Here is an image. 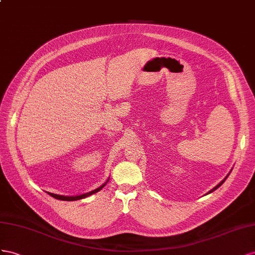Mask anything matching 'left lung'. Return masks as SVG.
Segmentation results:
<instances>
[{
    "instance_id": "8db88e82",
    "label": "left lung",
    "mask_w": 255,
    "mask_h": 255,
    "mask_svg": "<svg viewBox=\"0 0 255 255\" xmlns=\"http://www.w3.org/2000/svg\"><path fill=\"white\" fill-rule=\"evenodd\" d=\"M230 173H231V171H230ZM230 173L228 174V175H227V176H225V177H224V179H222V180L220 181V183H219V184H218V185H217L216 187H214V188L212 189V190H210V191H208V192H207V194H208V193H212L213 191H215V190H216V189H218V188H219V187H220V186H221V185H222V184L224 183V181H225V179H227V178H228V176L230 175Z\"/></svg>"
}]
</instances>
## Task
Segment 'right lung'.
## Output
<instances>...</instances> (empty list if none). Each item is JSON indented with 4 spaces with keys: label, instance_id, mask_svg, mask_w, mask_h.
I'll return each mask as SVG.
<instances>
[{
    "label": "right lung",
    "instance_id": "obj_1",
    "mask_svg": "<svg viewBox=\"0 0 255 255\" xmlns=\"http://www.w3.org/2000/svg\"><path fill=\"white\" fill-rule=\"evenodd\" d=\"M109 179H110V177H109V178L107 179V181H106L105 184H103V185H101L100 187L96 188L95 190L90 191V192H87V193L80 194V195H70V196H68V195H60V194H55V193H51V192H48V193H49L51 196H52V198L57 199V200H61V201H77V200H81V199L86 198V196H90V195H92V194H94V193H96V192L100 191L101 189H103V188L107 185V183L109 181Z\"/></svg>",
    "mask_w": 255,
    "mask_h": 255
}]
</instances>
